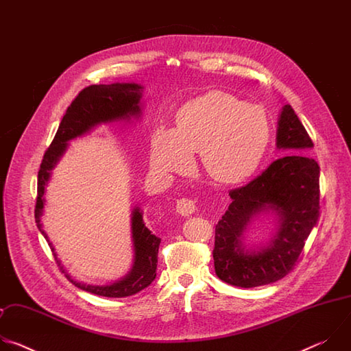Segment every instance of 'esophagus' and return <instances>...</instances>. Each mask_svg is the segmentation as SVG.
<instances>
[{
  "label": "esophagus",
  "instance_id": "esophagus-1",
  "mask_svg": "<svg viewBox=\"0 0 351 351\" xmlns=\"http://www.w3.org/2000/svg\"><path fill=\"white\" fill-rule=\"evenodd\" d=\"M176 213L182 217H190L195 213V204L190 198H180L176 202Z\"/></svg>",
  "mask_w": 351,
  "mask_h": 351
}]
</instances>
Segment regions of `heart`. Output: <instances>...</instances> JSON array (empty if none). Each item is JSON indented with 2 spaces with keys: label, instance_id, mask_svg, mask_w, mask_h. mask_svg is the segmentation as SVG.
Here are the masks:
<instances>
[{
  "label": "heart",
  "instance_id": "obj_1",
  "mask_svg": "<svg viewBox=\"0 0 351 351\" xmlns=\"http://www.w3.org/2000/svg\"><path fill=\"white\" fill-rule=\"evenodd\" d=\"M269 140L265 112L236 97L210 91L190 99L176 114V126L158 125L149 144V164L160 175L183 173L199 152L206 173L233 184L260 165Z\"/></svg>",
  "mask_w": 351,
  "mask_h": 351
}]
</instances>
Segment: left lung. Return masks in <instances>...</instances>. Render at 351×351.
Masks as SVG:
<instances>
[{
	"label": "left lung",
	"mask_w": 351,
	"mask_h": 351,
	"mask_svg": "<svg viewBox=\"0 0 351 351\" xmlns=\"http://www.w3.org/2000/svg\"><path fill=\"white\" fill-rule=\"evenodd\" d=\"M314 147L293 108L283 106L276 148L285 156L260 176L230 190L232 203L215 226L217 276L237 287H257L286 276L319 217V165L307 153ZM261 216H274L277 230L267 245L243 244V233Z\"/></svg>",
	"instance_id": "1"
}]
</instances>
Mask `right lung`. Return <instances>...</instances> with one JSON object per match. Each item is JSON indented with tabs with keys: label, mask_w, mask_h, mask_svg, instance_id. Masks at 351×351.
<instances>
[{
	"label": "right lung",
	"mask_w": 351,
	"mask_h": 351,
	"mask_svg": "<svg viewBox=\"0 0 351 351\" xmlns=\"http://www.w3.org/2000/svg\"><path fill=\"white\" fill-rule=\"evenodd\" d=\"M143 86L137 83H112V84H93L83 88L72 104L68 107L64 115L57 134L45 152L37 180V202L34 210V218L38 230L51 247L58 267L65 276L79 289L103 297H128L138 293L152 285L157 276L158 264V247L161 239L152 233L144 221L140 207L132 210L130 229L133 241V265L130 271L121 279L108 285H87L77 282L64 269V265L57 258L56 248L49 241L47 233L43 229L41 217L45 204V187L51 179V171L57 167L61 157L68 149V143L76 137L84 136L99 125L130 122L132 119L141 118V97Z\"/></svg>",
	"instance_id": "right-lung-1"
}]
</instances>
